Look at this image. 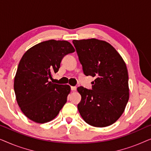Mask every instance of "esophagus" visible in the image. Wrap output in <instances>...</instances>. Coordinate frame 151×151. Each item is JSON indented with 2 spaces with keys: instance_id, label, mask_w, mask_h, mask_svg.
<instances>
[{
  "instance_id": "obj_1",
  "label": "esophagus",
  "mask_w": 151,
  "mask_h": 151,
  "mask_svg": "<svg viewBox=\"0 0 151 151\" xmlns=\"http://www.w3.org/2000/svg\"><path fill=\"white\" fill-rule=\"evenodd\" d=\"M71 88L72 91H76L77 90V87H76V86H71Z\"/></svg>"
}]
</instances>
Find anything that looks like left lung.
Masks as SVG:
<instances>
[{
	"label": "left lung",
	"mask_w": 151,
	"mask_h": 151,
	"mask_svg": "<svg viewBox=\"0 0 151 151\" xmlns=\"http://www.w3.org/2000/svg\"><path fill=\"white\" fill-rule=\"evenodd\" d=\"M84 75L95 77L92 90L77 88L81 95L78 109L86 123L95 127L115 123L129 99L127 65L112 45L96 38L73 40Z\"/></svg>",
	"instance_id": "left-lung-1"
}]
</instances>
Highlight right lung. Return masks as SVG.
Listing matches in <instances>:
<instances>
[{
	"instance_id": "add662e5",
	"label": "right lung",
	"mask_w": 151,
	"mask_h": 151,
	"mask_svg": "<svg viewBox=\"0 0 151 151\" xmlns=\"http://www.w3.org/2000/svg\"><path fill=\"white\" fill-rule=\"evenodd\" d=\"M75 49L66 40H49L28 49L20 60L14 78L16 101L27 117L48 122L58 115L69 94V85L49 81L57 73L65 55Z\"/></svg>"
}]
</instances>
